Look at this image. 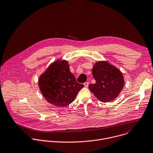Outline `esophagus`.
Here are the masks:
<instances>
[{
    "instance_id": "esophagus-1",
    "label": "esophagus",
    "mask_w": 153,
    "mask_h": 153,
    "mask_svg": "<svg viewBox=\"0 0 153 153\" xmlns=\"http://www.w3.org/2000/svg\"><path fill=\"white\" fill-rule=\"evenodd\" d=\"M84 86L86 87V88H87L88 86V85H89V82H85V83H84Z\"/></svg>"
}]
</instances>
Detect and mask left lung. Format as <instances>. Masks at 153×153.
Segmentation results:
<instances>
[{
	"instance_id": "left-lung-1",
	"label": "left lung",
	"mask_w": 153,
	"mask_h": 153,
	"mask_svg": "<svg viewBox=\"0 0 153 153\" xmlns=\"http://www.w3.org/2000/svg\"><path fill=\"white\" fill-rule=\"evenodd\" d=\"M92 76L96 81L89 88L103 102L115 100L122 91L124 80L121 72L106 61H98L92 68Z\"/></svg>"
}]
</instances>
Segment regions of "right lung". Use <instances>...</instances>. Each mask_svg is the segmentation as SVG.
I'll list each match as a JSON object with an SVG mask.
<instances>
[{
    "mask_svg": "<svg viewBox=\"0 0 153 153\" xmlns=\"http://www.w3.org/2000/svg\"><path fill=\"white\" fill-rule=\"evenodd\" d=\"M39 89L50 104L64 107L74 100L79 91L84 86L76 82L67 61H56L41 75Z\"/></svg>",
    "mask_w": 153,
    "mask_h": 153,
    "instance_id": "add662e5",
    "label": "right lung"
}]
</instances>
